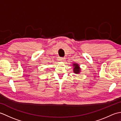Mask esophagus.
Returning <instances> with one entry per match:
<instances>
[{
    "label": "esophagus",
    "instance_id": "obj_1",
    "mask_svg": "<svg viewBox=\"0 0 121 121\" xmlns=\"http://www.w3.org/2000/svg\"><path fill=\"white\" fill-rule=\"evenodd\" d=\"M65 58H60L59 59V61H62V62H63V61H65Z\"/></svg>",
    "mask_w": 121,
    "mask_h": 121
}]
</instances>
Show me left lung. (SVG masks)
Wrapping results in <instances>:
<instances>
[{"label":"left lung","instance_id":"8db88e82","mask_svg":"<svg viewBox=\"0 0 121 121\" xmlns=\"http://www.w3.org/2000/svg\"><path fill=\"white\" fill-rule=\"evenodd\" d=\"M73 71L75 74H79L81 72V69L78 63H73Z\"/></svg>","mask_w":121,"mask_h":121}]
</instances>
